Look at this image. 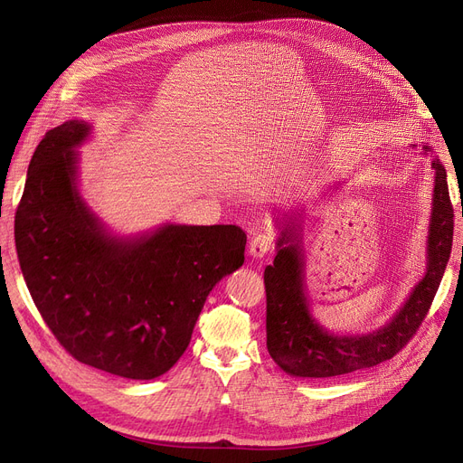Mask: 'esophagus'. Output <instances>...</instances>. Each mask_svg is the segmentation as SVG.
I'll return each instance as SVG.
<instances>
[{"label": "esophagus", "instance_id": "34e87169", "mask_svg": "<svg viewBox=\"0 0 463 463\" xmlns=\"http://www.w3.org/2000/svg\"><path fill=\"white\" fill-rule=\"evenodd\" d=\"M270 250H272V236L270 234L260 232V234L251 238V241H250V255L253 259H262Z\"/></svg>", "mask_w": 463, "mask_h": 463}]
</instances>
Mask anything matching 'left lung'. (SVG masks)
Wrapping results in <instances>:
<instances>
[{
  "mask_svg": "<svg viewBox=\"0 0 463 463\" xmlns=\"http://www.w3.org/2000/svg\"><path fill=\"white\" fill-rule=\"evenodd\" d=\"M424 152H430L424 146ZM435 170L433 208L428 234L426 274L403 307L383 328L362 335H337L311 317L304 293V259L293 227L278 240L274 264L266 266V347L278 366L293 377L326 379L373 368L400 353L422 325L439 288L452 248L454 210L447 173L439 159Z\"/></svg>",
  "mask_w": 463,
  "mask_h": 463,
  "instance_id": "8db88e82",
  "label": "left lung"
}]
</instances>
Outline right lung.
<instances>
[{
  "label": "right lung",
  "instance_id": "obj_1",
  "mask_svg": "<svg viewBox=\"0 0 463 463\" xmlns=\"http://www.w3.org/2000/svg\"><path fill=\"white\" fill-rule=\"evenodd\" d=\"M90 126L48 131L30 161L14 215L22 276L46 326L82 364L148 381L175 366L210 290L244 264L236 225H163L110 236L77 189Z\"/></svg>",
  "mask_w": 463,
  "mask_h": 463
}]
</instances>
